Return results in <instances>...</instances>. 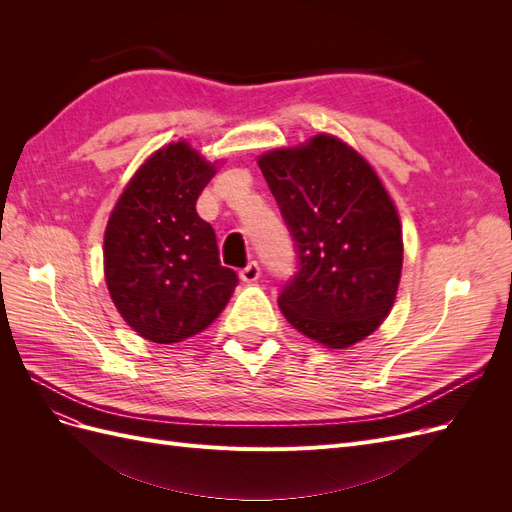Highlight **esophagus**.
<instances>
[{"instance_id":"1","label":"esophagus","mask_w":512,"mask_h":512,"mask_svg":"<svg viewBox=\"0 0 512 512\" xmlns=\"http://www.w3.org/2000/svg\"><path fill=\"white\" fill-rule=\"evenodd\" d=\"M239 277H241L243 282H247V284L256 282L258 277H260V267H258V262H250V265H247L245 269H241V271H239Z\"/></svg>"}]
</instances>
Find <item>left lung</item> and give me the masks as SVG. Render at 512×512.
Instances as JSON below:
<instances>
[{
    "label": "left lung",
    "mask_w": 512,
    "mask_h": 512,
    "mask_svg": "<svg viewBox=\"0 0 512 512\" xmlns=\"http://www.w3.org/2000/svg\"><path fill=\"white\" fill-rule=\"evenodd\" d=\"M297 252L277 303L294 329L329 348L374 333L391 312L404 260L391 196L359 153L318 134L258 160Z\"/></svg>",
    "instance_id": "left-lung-1"
}]
</instances>
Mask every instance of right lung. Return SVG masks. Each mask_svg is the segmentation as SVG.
I'll list each match as a JSON object with an SVG mask.
<instances>
[{
  "instance_id": "1",
  "label": "right lung",
  "mask_w": 512,
  "mask_h": 512,
  "mask_svg": "<svg viewBox=\"0 0 512 512\" xmlns=\"http://www.w3.org/2000/svg\"><path fill=\"white\" fill-rule=\"evenodd\" d=\"M215 175L188 143L162 147L138 170L108 220L106 286L130 327L156 344L188 339L220 316L237 273L222 267L218 239L196 213Z\"/></svg>"
}]
</instances>
